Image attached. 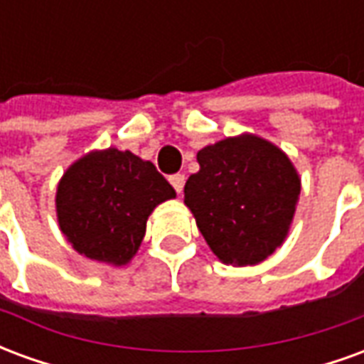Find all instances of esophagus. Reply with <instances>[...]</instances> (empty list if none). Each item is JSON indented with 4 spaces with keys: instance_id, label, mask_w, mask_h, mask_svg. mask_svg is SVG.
Instances as JSON below:
<instances>
[{
    "instance_id": "obj_1",
    "label": "esophagus",
    "mask_w": 364,
    "mask_h": 364,
    "mask_svg": "<svg viewBox=\"0 0 364 364\" xmlns=\"http://www.w3.org/2000/svg\"><path fill=\"white\" fill-rule=\"evenodd\" d=\"M169 181H171V185H173V189L177 191V193H181L183 187H185V175L183 173H175L169 177Z\"/></svg>"
}]
</instances>
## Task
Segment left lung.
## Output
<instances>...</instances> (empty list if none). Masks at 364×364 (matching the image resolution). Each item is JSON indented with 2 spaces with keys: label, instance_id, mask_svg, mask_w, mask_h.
Listing matches in <instances>:
<instances>
[{
  "label": "left lung",
  "instance_id": "1",
  "mask_svg": "<svg viewBox=\"0 0 364 364\" xmlns=\"http://www.w3.org/2000/svg\"><path fill=\"white\" fill-rule=\"evenodd\" d=\"M185 183V205L216 257L255 265L282 244L300 179L290 159L263 138L244 134L206 146Z\"/></svg>",
  "mask_w": 364,
  "mask_h": 364
}]
</instances>
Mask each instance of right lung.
Instances as JSON below:
<instances>
[{
    "label": "right lung",
    "instance_id": "obj_1",
    "mask_svg": "<svg viewBox=\"0 0 364 364\" xmlns=\"http://www.w3.org/2000/svg\"><path fill=\"white\" fill-rule=\"evenodd\" d=\"M175 189L151 161L109 148L77 159L56 193L60 228L75 252L124 265L142 244L151 210Z\"/></svg>",
    "mask_w": 364,
    "mask_h": 364
}]
</instances>
